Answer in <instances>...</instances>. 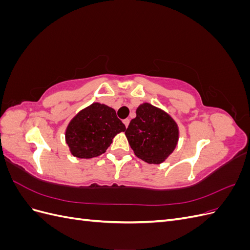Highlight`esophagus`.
Returning a JSON list of instances; mask_svg holds the SVG:
<instances>
[{
	"mask_svg": "<svg viewBox=\"0 0 250 250\" xmlns=\"http://www.w3.org/2000/svg\"><path fill=\"white\" fill-rule=\"evenodd\" d=\"M123 123H124V125L126 127H128V125H129V123H130V120L129 119H125V120H123Z\"/></svg>",
	"mask_w": 250,
	"mask_h": 250,
	"instance_id": "34e87169",
	"label": "esophagus"
}]
</instances>
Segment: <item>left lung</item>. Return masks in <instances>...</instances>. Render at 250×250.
I'll list each match as a JSON object with an SVG mask.
<instances>
[{
	"instance_id": "8db88e82",
	"label": "left lung",
	"mask_w": 250,
	"mask_h": 250,
	"mask_svg": "<svg viewBox=\"0 0 250 250\" xmlns=\"http://www.w3.org/2000/svg\"><path fill=\"white\" fill-rule=\"evenodd\" d=\"M134 154L148 164H162L173 153L179 128L167 111L148 102L137 108V117L125 131Z\"/></svg>"
}]
</instances>
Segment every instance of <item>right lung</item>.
<instances>
[{"label":"right lung","mask_w":250,"mask_h":250,"mask_svg":"<svg viewBox=\"0 0 250 250\" xmlns=\"http://www.w3.org/2000/svg\"><path fill=\"white\" fill-rule=\"evenodd\" d=\"M125 130L115 109L94 102L81 109L67 124L65 143L73 156L88 160L104 153L112 139Z\"/></svg>","instance_id":"1"}]
</instances>
